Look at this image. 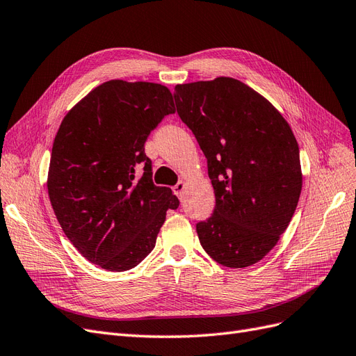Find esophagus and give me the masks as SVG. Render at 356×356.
<instances>
[{
    "label": "esophagus",
    "instance_id": "esophagus-1",
    "mask_svg": "<svg viewBox=\"0 0 356 356\" xmlns=\"http://www.w3.org/2000/svg\"><path fill=\"white\" fill-rule=\"evenodd\" d=\"M184 188H186V181H178L177 186L174 187L175 195H177V196H181V193L184 191Z\"/></svg>",
    "mask_w": 356,
    "mask_h": 356
}]
</instances>
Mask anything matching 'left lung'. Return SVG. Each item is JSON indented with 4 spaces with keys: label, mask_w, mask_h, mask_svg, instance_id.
Here are the masks:
<instances>
[{
    "label": "left lung",
    "mask_w": 356,
    "mask_h": 356,
    "mask_svg": "<svg viewBox=\"0 0 356 356\" xmlns=\"http://www.w3.org/2000/svg\"><path fill=\"white\" fill-rule=\"evenodd\" d=\"M174 98L215 193L213 213L196 224L200 245L225 267L252 266L296 212L303 182L297 139L264 96L236 79L177 84Z\"/></svg>",
    "instance_id": "8db88e82"
}]
</instances>
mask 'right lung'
<instances>
[{"mask_svg": "<svg viewBox=\"0 0 356 356\" xmlns=\"http://www.w3.org/2000/svg\"><path fill=\"white\" fill-rule=\"evenodd\" d=\"M172 93L157 83L105 81L63 117L51 148L47 190L63 233L110 272L134 268L153 251L168 209L179 200L152 179L144 144L168 114ZM143 167L138 179L136 170Z\"/></svg>", "mask_w": 356, "mask_h": 356, "instance_id": "right-lung-1", "label": "right lung"}]
</instances>
